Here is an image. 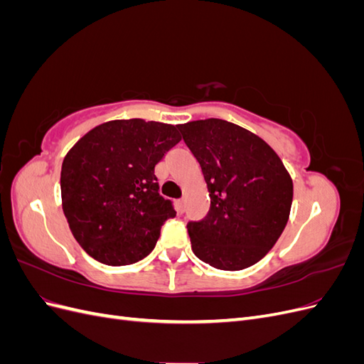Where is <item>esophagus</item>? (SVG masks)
Segmentation results:
<instances>
[{
	"mask_svg": "<svg viewBox=\"0 0 364 364\" xmlns=\"http://www.w3.org/2000/svg\"><path fill=\"white\" fill-rule=\"evenodd\" d=\"M178 211H179L181 214L185 213V202H183V199L178 200Z\"/></svg>",
	"mask_w": 364,
	"mask_h": 364,
	"instance_id": "obj_1",
	"label": "esophagus"
}]
</instances>
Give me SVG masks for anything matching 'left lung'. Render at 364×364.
<instances>
[{"instance_id":"8db88e82","label":"left lung","mask_w":364,"mask_h":364,"mask_svg":"<svg viewBox=\"0 0 364 364\" xmlns=\"http://www.w3.org/2000/svg\"><path fill=\"white\" fill-rule=\"evenodd\" d=\"M209 191L208 215L186 225L197 258L243 270L274 246L289 222L293 181L278 153L250 130L220 118L179 124Z\"/></svg>"}]
</instances>
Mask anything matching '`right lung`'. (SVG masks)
Instances as JSON below:
<instances>
[{
  "instance_id": "right-lung-1",
  "label": "right lung",
  "mask_w": 364,
  "mask_h": 364,
  "mask_svg": "<svg viewBox=\"0 0 364 364\" xmlns=\"http://www.w3.org/2000/svg\"><path fill=\"white\" fill-rule=\"evenodd\" d=\"M181 139L178 126L112 119L70 149L60 171L62 208L87 255L126 266L155 249L165 220L176 215L158 193L155 165Z\"/></svg>"
}]
</instances>
